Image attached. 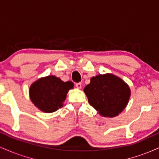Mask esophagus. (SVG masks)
Wrapping results in <instances>:
<instances>
[{
  "label": "esophagus",
  "mask_w": 159,
  "mask_h": 159,
  "mask_svg": "<svg viewBox=\"0 0 159 159\" xmlns=\"http://www.w3.org/2000/svg\"><path fill=\"white\" fill-rule=\"evenodd\" d=\"M75 86H76V87H77L78 89H81V86H82V84H81V82H79V83L75 84Z\"/></svg>",
  "instance_id": "1"
}]
</instances>
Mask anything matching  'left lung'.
<instances>
[{"label":"left lung","mask_w":159,"mask_h":159,"mask_svg":"<svg viewBox=\"0 0 159 159\" xmlns=\"http://www.w3.org/2000/svg\"><path fill=\"white\" fill-rule=\"evenodd\" d=\"M84 91L91 106L106 117L118 116L126 107L131 96L127 84L113 74L93 77Z\"/></svg>","instance_id":"obj_1"}]
</instances>
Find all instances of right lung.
<instances>
[{
  "label": "right lung",
  "mask_w": 159,
  "mask_h": 159,
  "mask_svg": "<svg viewBox=\"0 0 159 159\" xmlns=\"http://www.w3.org/2000/svg\"><path fill=\"white\" fill-rule=\"evenodd\" d=\"M74 87L72 81H63L54 75L41 78L33 83L29 90L32 102L40 111L52 113L63 106L66 94Z\"/></svg>",
  "instance_id": "1"
}]
</instances>
